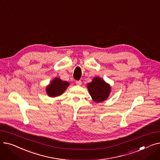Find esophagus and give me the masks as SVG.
Here are the masks:
<instances>
[{"label":"esophagus","instance_id":"esophagus-1","mask_svg":"<svg viewBox=\"0 0 160 160\" xmlns=\"http://www.w3.org/2000/svg\"><path fill=\"white\" fill-rule=\"evenodd\" d=\"M76 83H77V85L80 86V85H82V82L81 80H77V81H76Z\"/></svg>","mask_w":160,"mask_h":160}]
</instances>
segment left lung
<instances>
[{"mask_svg": "<svg viewBox=\"0 0 160 160\" xmlns=\"http://www.w3.org/2000/svg\"><path fill=\"white\" fill-rule=\"evenodd\" d=\"M88 89L92 98L96 102L106 100L111 92V87L103 79L95 77L88 84Z\"/></svg>", "mask_w": 160, "mask_h": 160, "instance_id": "left-lung-1", "label": "left lung"}]
</instances>
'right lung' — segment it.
I'll list each match as a JSON object with an SVG mask.
<instances>
[{
	"label": "right lung",
	"mask_w": 160,
	"mask_h": 160,
	"mask_svg": "<svg viewBox=\"0 0 160 160\" xmlns=\"http://www.w3.org/2000/svg\"><path fill=\"white\" fill-rule=\"evenodd\" d=\"M69 83L62 80L60 78H55L46 88L47 95L50 97H56L63 94Z\"/></svg>",
	"instance_id": "add662e5"
}]
</instances>
